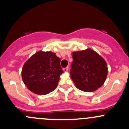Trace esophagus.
Masks as SVG:
<instances>
[{
	"label": "esophagus",
	"instance_id": "34e87169",
	"mask_svg": "<svg viewBox=\"0 0 129 129\" xmlns=\"http://www.w3.org/2000/svg\"><path fill=\"white\" fill-rule=\"evenodd\" d=\"M68 70H69V67H66V68H64L63 69V71H64V72H67V71H68Z\"/></svg>",
	"mask_w": 129,
	"mask_h": 129
}]
</instances>
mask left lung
I'll return each mask as SVG.
<instances>
[{"mask_svg":"<svg viewBox=\"0 0 129 129\" xmlns=\"http://www.w3.org/2000/svg\"><path fill=\"white\" fill-rule=\"evenodd\" d=\"M72 54L74 60L70 74L76 87L87 92L101 87L107 76L105 60L90 49L74 52Z\"/></svg>","mask_w":129,"mask_h":129,"instance_id":"1","label":"left lung"}]
</instances>
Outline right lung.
Masks as SVG:
<instances>
[{"mask_svg": "<svg viewBox=\"0 0 129 129\" xmlns=\"http://www.w3.org/2000/svg\"><path fill=\"white\" fill-rule=\"evenodd\" d=\"M63 72L60 58L55 53L39 51L24 63L22 78L31 92L46 95L56 89L60 75Z\"/></svg>", "mask_w": 129, "mask_h": 129, "instance_id": "right-lung-1", "label": "right lung"}]
</instances>
